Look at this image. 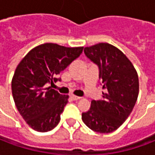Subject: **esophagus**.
I'll return each mask as SVG.
<instances>
[{"label":"esophagus","mask_w":155,"mask_h":155,"mask_svg":"<svg viewBox=\"0 0 155 155\" xmlns=\"http://www.w3.org/2000/svg\"><path fill=\"white\" fill-rule=\"evenodd\" d=\"M71 97V99H72V100H74V101H78V100H80V99H81V97H79V96H75V95H74V94H72Z\"/></svg>","instance_id":"esophagus-1"}]
</instances>
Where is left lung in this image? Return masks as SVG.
Listing matches in <instances>:
<instances>
[{
	"label": "left lung",
	"instance_id": "1",
	"mask_svg": "<svg viewBox=\"0 0 155 155\" xmlns=\"http://www.w3.org/2000/svg\"><path fill=\"white\" fill-rule=\"evenodd\" d=\"M99 67L103 84V99L91 101L82 113V120L91 130L101 134L116 130L133 110L139 95V77L131 61L123 52L108 43H99L84 50Z\"/></svg>",
	"mask_w": 155,
	"mask_h": 155
}]
</instances>
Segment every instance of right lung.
<instances>
[{
	"label": "right lung",
	"instance_id": "add662e5",
	"mask_svg": "<svg viewBox=\"0 0 155 155\" xmlns=\"http://www.w3.org/2000/svg\"><path fill=\"white\" fill-rule=\"evenodd\" d=\"M83 48L40 45L17 65L12 81V95L19 113L33 130L47 132L59 124L69 95L46 88V84L60 81L56 75L81 55Z\"/></svg>",
	"mask_w": 155,
	"mask_h": 155
}]
</instances>
